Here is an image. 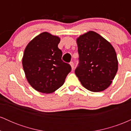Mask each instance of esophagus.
Instances as JSON below:
<instances>
[{"label": "esophagus", "mask_w": 131, "mask_h": 131, "mask_svg": "<svg viewBox=\"0 0 131 131\" xmlns=\"http://www.w3.org/2000/svg\"><path fill=\"white\" fill-rule=\"evenodd\" d=\"M70 65H71V69H72V70H74V63H73V61H71V62L70 63Z\"/></svg>", "instance_id": "esophagus-1"}]
</instances>
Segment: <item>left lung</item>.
Instances as JSON below:
<instances>
[{
  "label": "left lung",
  "instance_id": "8db88e82",
  "mask_svg": "<svg viewBox=\"0 0 131 131\" xmlns=\"http://www.w3.org/2000/svg\"><path fill=\"white\" fill-rule=\"evenodd\" d=\"M79 64L75 74L89 91L97 92L107 89L118 68L116 53L112 45L94 31L77 39Z\"/></svg>",
  "mask_w": 131,
  "mask_h": 131
}]
</instances>
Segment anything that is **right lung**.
<instances>
[{
    "instance_id": "obj_1",
    "label": "right lung",
    "mask_w": 131,
    "mask_h": 131,
    "mask_svg": "<svg viewBox=\"0 0 131 131\" xmlns=\"http://www.w3.org/2000/svg\"><path fill=\"white\" fill-rule=\"evenodd\" d=\"M60 39L47 32L40 33L27 45L22 59L25 76L37 91L50 94L64 84L71 70L61 60Z\"/></svg>"
}]
</instances>
